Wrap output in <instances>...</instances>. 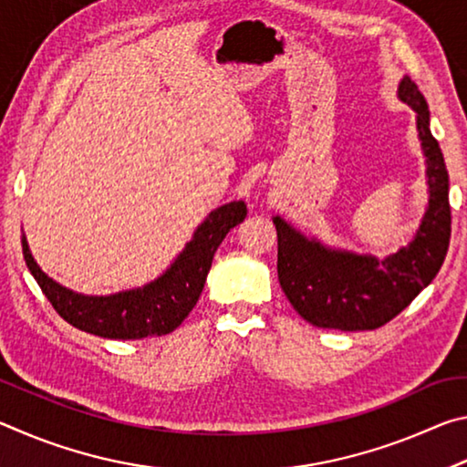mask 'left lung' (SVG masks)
<instances>
[{
    "label": "left lung",
    "instance_id": "1",
    "mask_svg": "<svg viewBox=\"0 0 467 467\" xmlns=\"http://www.w3.org/2000/svg\"><path fill=\"white\" fill-rule=\"evenodd\" d=\"M398 99L416 113L429 187L420 226L406 247L379 259L370 253L329 247L284 218H272L278 231L280 286L311 326L342 331L381 327L429 286L445 262L451 236L445 158L431 133L429 105L408 76L398 86Z\"/></svg>",
    "mask_w": 467,
    "mask_h": 467
}]
</instances>
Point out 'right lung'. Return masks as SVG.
Wrapping results in <instances>:
<instances>
[{"mask_svg": "<svg viewBox=\"0 0 467 467\" xmlns=\"http://www.w3.org/2000/svg\"><path fill=\"white\" fill-rule=\"evenodd\" d=\"M244 216H247V205L243 200L212 210L195 228L192 241L185 243L175 262L156 280L107 296L82 295L49 278L35 262L25 234H22V253L30 274L35 275L53 309L69 326L109 339L164 336L177 329L192 313L203 290L216 249L228 231L243 223Z\"/></svg>", "mask_w": 467, "mask_h": 467, "instance_id": "add662e5", "label": "right lung"}]
</instances>
